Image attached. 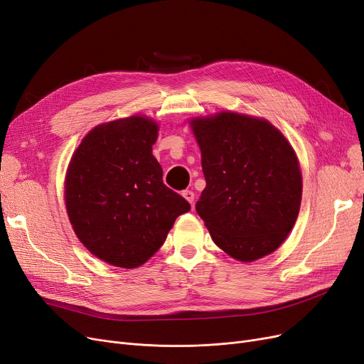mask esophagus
Returning a JSON list of instances; mask_svg holds the SVG:
<instances>
[{
    "label": "esophagus",
    "mask_w": 364,
    "mask_h": 364,
    "mask_svg": "<svg viewBox=\"0 0 364 364\" xmlns=\"http://www.w3.org/2000/svg\"><path fill=\"white\" fill-rule=\"evenodd\" d=\"M187 200H189V203L193 205V203H195V193L192 192V191H183V193H181Z\"/></svg>",
    "instance_id": "34e87169"
}]
</instances>
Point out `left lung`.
Segmentation results:
<instances>
[{"mask_svg":"<svg viewBox=\"0 0 364 364\" xmlns=\"http://www.w3.org/2000/svg\"><path fill=\"white\" fill-rule=\"evenodd\" d=\"M191 124L207 181L196 213L213 241L243 262L274 252L300 211L301 172L292 146L268 121L241 114Z\"/></svg>","mask_w":364,"mask_h":364,"instance_id":"obj_1","label":"left lung"}]
</instances>
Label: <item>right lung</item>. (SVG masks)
Instances as JSON below:
<instances>
[{"label":"right lung","mask_w":364,"mask_h":364,"mask_svg":"<svg viewBox=\"0 0 364 364\" xmlns=\"http://www.w3.org/2000/svg\"><path fill=\"white\" fill-rule=\"evenodd\" d=\"M157 124L129 117L92 129L65 177V207L77 238L115 267L134 268L164 245L191 204L164 184L153 156Z\"/></svg>","instance_id":"1"}]
</instances>
